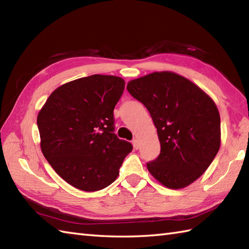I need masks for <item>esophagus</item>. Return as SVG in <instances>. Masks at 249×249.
<instances>
[{"mask_svg":"<svg viewBox=\"0 0 249 249\" xmlns=\"http://www.w3.org/2000/svg\"><path fill=\"white\" fill-rule=\"evenodd\" d=\"M133 145H134V149L135 150H138L139 149V142L137 139H134L133 140Z\"/></svg>","mask_w":249,"mask_h":249,"instance_id":"obj_1","label":"esophagus"}]
</instances>
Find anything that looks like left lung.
<instances>
[{
	"instance_id": "obj_1",
	"label": "left lung",
	"mask_w": 249,
	"mask_h": 249,
	"mask_svg": "<svg viewBox=\"0 0 249 249\" xmlns=\"http://www.w3.org/2000/svg\"><path fill=\"white\" fill-rule=\"evenodd\" d=\"M152 116L160 154L146 163L163 186L179 189L199 178L220 147V116L214 100L172 71H155L127 83Z\"/></svg>"
}]
</instances>
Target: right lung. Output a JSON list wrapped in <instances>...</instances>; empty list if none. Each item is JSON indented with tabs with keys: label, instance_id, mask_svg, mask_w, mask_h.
<instances>
[{
	"label": "right lung",
	"instance_id": "1",
	"mask_svg": "<svg viewBox=\"0 0 249 249\" xmlns=\"http://www.w3.org/2000/svg\"><path fill=\"white\" fill-rule=\"evenodd\" d=\"M124 88L116 76L76 79L54 89L39 110L41 152L71 186L84 192L109 186L133 150L113 133V109Z\"/></svg>",
	"mask_w": 249,
	"mask_h": 249
}]
</instances>
